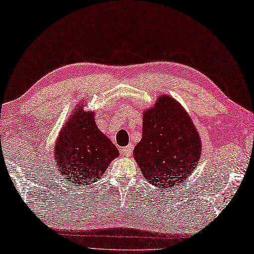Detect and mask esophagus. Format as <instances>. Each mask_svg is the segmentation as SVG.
Segmentation results:
<instances>
[{"label":"esophagus","instance_id":"obj_1","mask_svg":"<svg viewBox=\"0 0 254 254\" xmlns=\"http://www.w3.org/2000/svg\"><path fill=\"white\" fill-rule=\"evenodd\" d=\"M132 151H133L132 145L124 146V147H122V149H121V155L122 156H130L132 154Z\"/></svg>","mask_w":254,"mask_h":254}]
</instances>
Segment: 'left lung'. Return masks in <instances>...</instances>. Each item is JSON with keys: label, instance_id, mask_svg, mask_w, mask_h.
Instances as JSON below:
<instances>
[{"label": "left lung", "instance_id": "obj_1", "mask_svg": "<svg viewBox=\"0 0 254 254\" xmlns=\"http://www.w3.org/2000/svg\"><path fill=\"white\" fill-rule=\"evenodd\" d=\"M201 137L192 119L172 96L162 94L143 111L142 139L133 156L143 177L169 190L187 181L199 163Z\"/></svg>", "mask_w": 254, "mask_h": 254}]
</instances>
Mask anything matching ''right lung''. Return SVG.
Wrapping results in <instances>:
<instances>
[{"mask_svg":"<svg viewBox=\"0 0 254 254\" xmlns=\"http://www.w3.org/2000/svg\"><path fill=\"white\" fill-rule=\"evenodd\" d=\"M79 102L60 130L54 143V162L61 175L72 183L87 186L99 181L120 152L99 130L95 113Z\"/></svg>","mask_w":254,"mask_h":254,"instance_id":"add662e5","label":"right lung"}]
</instances>
